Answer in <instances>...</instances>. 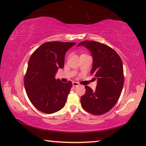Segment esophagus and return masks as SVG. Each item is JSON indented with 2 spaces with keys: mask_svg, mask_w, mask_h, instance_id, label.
Instances as JSON below:
<instances>
[{
  "mask_svg": "<svg viewBox=\"0 0 146 146\" xmlns=\"http://www.w3.org/2000/svg\"><path fill=\"white\" fill-rule=\"evenodd\" d=\"M72 84L73 86H79V83L77 82H73Z\"/></svg>",
  "mask_w": 146,
  "mask_h": 146,
  "instance_id": "34e87169",
  "label": "esophagus"
}]
</instances>
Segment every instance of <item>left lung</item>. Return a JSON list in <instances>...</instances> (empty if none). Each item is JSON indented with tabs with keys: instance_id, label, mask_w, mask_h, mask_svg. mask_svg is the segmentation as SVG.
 Here are the masks:
<instances>
[{
	"instance_id": "left-lung-1",
	"label": "left lung",
	"mask_w": 146,
	"mask_h": 146,
	"mask_svg": "<svg viewBox=\"0 0 146 146\" xmlns=\"http://www.w3.org/2000/svg\"><path fill=\"white\" fill-rule=\"evenodd\" d=\"M91 52L93 65L91 74L98 80L95 90L86 86V93L80 98L84 109L94 115L109 111L119 98L124 83L123 68L121 58L113 48L94 41L78 43Z\"/></svg>"
}]
</instances>
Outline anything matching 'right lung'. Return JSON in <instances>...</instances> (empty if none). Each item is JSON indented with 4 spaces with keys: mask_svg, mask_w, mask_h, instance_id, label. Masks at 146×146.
Segmentation results:
<instances>
[{
    "mask_svg": "<svg viewBox=\"0 0 146 146\" xmlns=\"http://www.w3.org/2000/svg\"><path fill=\"white\" fill-rule=\"evenodd\" d=\"M74 42H46L32 54L25 76V86L29 100L38 110L52 114L66 105L72 82L55 78L59 68L64 66L66 52Z\"/></svg>",
    "mask_w": 146,
    "mask_h": 146,
    "instance_id": "obj_1",
    "label": "right lung"
}]
</instances>
